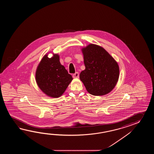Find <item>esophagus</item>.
<instances>
[{"label": "esophagus", "mask_w": 154, "mask_h": 154, "mask_svg": "<svg viewBox=\"0 0 154 154\" xmlns=\"http://www.w3.org/2000/svg\"><path fill=\"white\" fill-rule=\"evenodd\" d=\"M79 74L78 72H76L75 74H73L72 77L73 78H79Z\"/></svg>", "instance_id": "1"}]
</instances>
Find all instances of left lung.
<instances>
[{"label": "left lung", "instance_id": "8db88e82", "mask_svg": "<svg viewBox=\"0 0 154 154\" xmlns=\"http://www.w3.org/2000/svg\"><path fill=\"white\" fill-rule=\"evenodd\" d=\"M85 69L80 80L89 94L94 96L108 94L115 88L119 76V67L103 47L89 44L82 48Z\"/></svg>", "mask_w": 154, "mask_h": 154}]
</instances>
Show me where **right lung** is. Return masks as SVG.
I'll return each mask as SVG.
<instances>
[{
  "label": "right lung",
  "mask_w": 154,
  "mask_h": 154,
  "mask_svg": "<svg viewBox=\"0 0 154 154\" xmlns=\"http://www.w3.org/2000/svg\"><path fill=\"white\" fill-rule=\"evenodd\" d=\"M48 53L43 57L36 69L35 79L37 84L47 96L58 98L64 94L72 78L59 61L58 54Z\"/></svg>",
  "instance_id": "1"
}]
</instances>
